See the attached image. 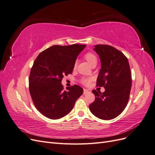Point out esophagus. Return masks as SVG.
<instances>
[{
  "label": "esophagus",
  "mask_w": 155,
  "mask_h": 155,
  "mask_svg": "<svg viewBox=\"0 0 155 155\" xmlns=\"http://www.w3.org/2000/svg\"><path fill=\"white\" fill-rule=\"evenodd\" d=\"M88 92H89V91H88V90H87V89H85V88L83 89V94H87Z\"/></svg>",
  "instance_id": "esophagus-1"
}]
</instances>
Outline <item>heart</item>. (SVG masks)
<instances>
[{"label":"heart","instance_id":"obj_1","mask_svg":"<svg viewBox=\"0 0 155 155\" xmlns=\"http://www.w3.org/2000/svg\"><path fill=\"white\" fill-rule=\"evenodd\" d=\"M85 59L87 60V61L91 65H92L94 63H97V58L94 54L92 53L88 52L85 55ZM76 64L75 63L74 67H76ZM92 81V78H82L80 79V82L84 85H88Z\"/></svg>","mask_w":155,"mask_h":155}]
</instances>
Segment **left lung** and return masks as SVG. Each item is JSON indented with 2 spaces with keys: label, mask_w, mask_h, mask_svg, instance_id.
Wrapping results in <instances>:
<instances>
[{
  "label": "left lung",
  "mask_w": 155,
  "mask_h": 155,
  "mask_svg": "<svg viewBox=\"0 0 155 155\" xmlns=\"http://www.w3.org/2000/svg\"><path fill=\"white\" fill-rule=\"evenodd\" d=\"M94 50L99 55L101 67L96 85L105 91H92L96 98L89 109L97 118L109 120L119 116L127 105L132 84L130 66L125 55L113 46L97 45Z\"/></svg>",
  "instance_id": "obj_1"
}]
</instances>
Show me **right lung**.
<instances>
[{
    "mask_svg": "<svg viewBox=\"0 0 155 155\" xmlns=\"http://www.w3.org/2000/svg\"><path fill=\"white\" fill-rule=\"evenodd\" d=\"M86 45H54L35 59L29 77V91L36 109L48 118H63L71 111L83 89L74 85L63 90L64 76L72 74L79 53Z\"/></svg>",
    "mask_w": 155,
    "mask_h": 155,
    "instance_id": "add662e5",
    "label": "right lung"
}]
</instances>
